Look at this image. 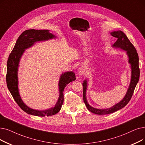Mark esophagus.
Segmentation results:
<instances>
[{
    "label": "esophagus",
    "instance_id": "esophagus-1",
    "mask_svg": "<svg viewBox=\"0 0 145 145\" xmlns=\"http://www.w3.org/2000/svg\"><path fill=\"white\" fill-rule=\"evenodd\" d=\"M86 72V69L84 67H81L80 68H79V74L80 75H83Z\"/></svg>",
    "mask_w": 145,
    "mask_h": 145
}]
</instances>
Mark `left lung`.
<instances>
[{
    "mask_svg": "<svg viewBox=\"0 0 145 145\" xmlns=\"http://www.w3.org/2000/svg\"><path fill=\"white\" fill-rule=\"evenodd\" d=\"M111 35L117 39L116 42L114 44L113 46L117 48H120L124 50L127 51V53L129 56V62L131 64V79L130 84L128 91L125 94L124 98L119 103L114 105L112 107L107 109H97L93 108L88 103L86 98V90L87 83L86 80H85L83 83V99L84 101L86 106L88 110L92 112L93 114L98 115H105L114 112L118 110H120L124 106L126 105L131 99L133 95L135 87L139 80L140 76V69L139 67V56L137 53L136 49L132 44V43L128 39L127 37L121 31H114L111 33Z\"/></svg>",
    "mask_w": 145,
    "mask_h": 145,
    "instance_id": "obj_1",
    "label": "left lung"
}]
</instances>
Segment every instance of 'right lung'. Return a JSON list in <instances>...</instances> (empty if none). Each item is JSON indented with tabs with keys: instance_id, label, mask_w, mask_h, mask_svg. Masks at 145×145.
<instances>
[{
	"instance_id": "right-lung-1",
	"label": "right lung",
	"mask_w": 145,
	"mask_h": 145,
	"mask_svg": "<svg viewBox=\"0 0 145 145\" xmlns=\"http://www.w3.org/2000/svg\"><path fill=\"white\" fill-rule=\"evenodd\" d=\"M54 35L49 33L48 30L28 29L24 32L18 37L15 45L11 52L7 62V73H6V84L11 95L20 107L29 114L36 116L44 117L54 115L60 110L63 104V91L66 86L72 81L76 79V76L73 72L63 73L59 80L60 95L58 101L53 108L44 111L35 110L29 108L22 101L18 88V67L19 61L24 50L34 44L36 41L47 40L53 39Z\"/></svg>"
}]
</instances>
